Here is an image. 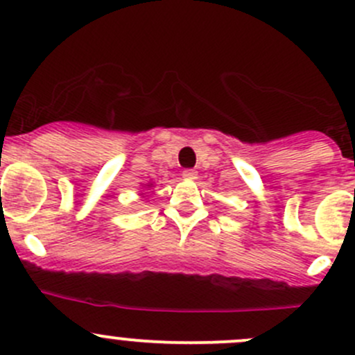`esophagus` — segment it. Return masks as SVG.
I'll use <instances>...</instances> for the list:
<instances>
[{
	"label": "esophagus",
	"instance_id": "esophagus-1",
	"mask_svg": "<svg viewBox=\"0 0 355 355\" xmlns=\"http://www.w3.org/2000/svg\"><path fill=\"white\" fill-rule=\"evenodd\" d=\"M182 177H184L185 180H196V178H198V171H196V170H184V171H182Z\"/></svg>",
	"mask_w": 355,
	"mask_h": 355
}]
</instances>
